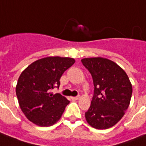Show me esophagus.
<instances>
[{
	"label": "esophagus",
	"mask_w": 146,
	"mask_h": 146,
	"mask_svg": "<svg viewBox=\"0 0 146 146\" xmlns=\"http://www.w3.org/2000/svg\"><path fill=\"white\" fill-rule=\"evenodd\" d=\"M71 99H72V100H78L80 99V96H73V97H71Z\"/></svg>",
	"instance_id": "34e87169"
}]
</instances>
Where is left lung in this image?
<instances>
[{
	"mask_svg": "<svg viewBox=\"0 0 146 146\" xmlns=\"http://www.w3.org/2000/svg\"><path fill=\"white\" fill-rule=\"evenodd\" d=\"M90 72L94 95L85 112L87 123L98 130L115 126L125 115L132 96V84L126 72L115 62L96 57L81 59Z\"/></svg>",
	"mask_w": 146,
	"mask_h": 146,
	"instance_id": "8db88e82",
	"label": "left lung"
}]
</instances>
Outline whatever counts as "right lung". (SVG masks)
<instances>
[{
  "label": "right lung",
  "mask_w": 146,
  "mask_h": 146,
  "mask_svg": "<svg viewBox=\"0 0 146 146\" xmlns=\"http://www.w3.org/2000/svg\"><path fill=\"white\" fill-rule=\"evenodd\" d=\"M74 62L72 58L50 56L32 62L21 73L16 96L28 120L38 126H50L61 119L70 101L50 91L59 87L62 75Z\"/></svg>",
  "instance_id": "add662e5"
}]
</instances>
